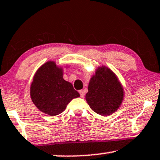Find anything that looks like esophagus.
<instances>
[{"label":"esophagus","instance_id":"34e87169","mask_svg":"<svg viewBox=\"0 0 160 160\" xmlns=\"http://www.w3.org/2000/svg\"><path fill=\"white\" fill-rule=\"evenodd\" d=\"M79 93H80V97H84L85 93H84V91H83V90H80V91H79Z\"/></svg>","mask_w":160,"mask_h":160}]
</instances>
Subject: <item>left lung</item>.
<instances>
[{
  "label": "left lung",
  "instance_id": "left-lung-1",
  "mask_svg": "<svg viewBox=\"0 0 160 160\" xmlns=\"http://www.w3.org/2000/svg\"><path fill=\"white\" fill-rule=\"evenodd\" d=\"M86 99L91 110L101 116H110L116 112L123 99V89L112 70L98 67L88 84Z\"/></svg>",
  "mask_w": 160,
  "mask_h": 160
}]
</instances>
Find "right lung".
Masks as SVG:
<instances>
[{
	"mask_svg": "<svg viewBox=\"0 0 160 160\" xmlns=\"http://www.w3.org/2000/svg\"><path fill=\"white\" fill-rule=\"evenodd\" d=\"M63 72L54 61H48L38 69L31 85L32 102L49 116L61 113L72 99L80 97L72 83L63 78Z\"/></svg>",
	"mask_w": 160,
	"mask_h": 160,
	"instance_id": "obj_1",
	"label": "right lung"
}]
</instances>
